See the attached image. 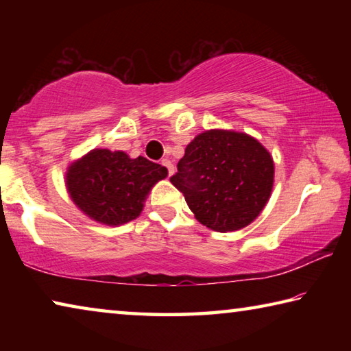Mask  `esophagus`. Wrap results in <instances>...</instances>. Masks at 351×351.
Listing matches in <instances>:
<instances>
[{
    "label": "esophagus",
    "mask_w": 351,
    "mask_h": 351,
    "mask_svg": "<svg viewBox=\"0 0 351 351\" xmlns=\"http://www.w3.org/2000/svg\"><path fill=\"white\" fill-rule=\"evenodd\" d=\"M161 165H164L165 169H167V173H169V176H171L175 173V167H173V164H171L169 159H162L161 161Z\"/></svg>",
    "instance_id": "1"
}]
</instances>
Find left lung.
<instances>
[{"mask_svg":"<svg viewBox=\"0 0 351 351\" xmlns=\"http://www.w3.org/2000/svg\"><path fill=\"white\" fill-rule=\"evenodd\" d=\"M170 182L201 224L232 232L251 224L268 203L274 161L246 133L209 130L186 147Z\"/></svg>","mask_w":351,"mask_h":351,"instance_id":"8db88e82","label":"left lung"}]
</instances>
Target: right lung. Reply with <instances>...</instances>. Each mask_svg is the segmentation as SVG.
Instances as JSON below:
<instances>
[{
    "label": "right lung",
    "mask_w": 351,
    "mask_h": 351,
    "mask_svg": "<svg viewBox=\"0 0 351 351\" xmlns=\"http://www.w3.org/2000/svg\"><path fill=\"white\" fill-rule=\"evenodd\" d=\"M167 176V169L123 152L94 148L66 171V187L79 209L106 226L138 218L148 192Z\"/></svg>",
    "instance_id": "add662e5"
}]
</instances>
